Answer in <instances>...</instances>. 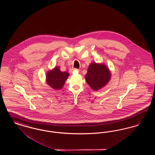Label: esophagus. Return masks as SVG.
Segmentation results:
<instances>
[{"label":"esophagus","instance_id":"34e87169","mask_svg":"<svg viewBox=\"0 0 155 155\" xmlns=\"http://www.w3.org/2000/svg\"><path fill=\"white\" fill-rule=\"evenodd\" d=\"M75 68H71V69H70V72H72V71H73L74 70H75Z\"/></svg>","mask_w":155,"mask_h":155}]
</instances>
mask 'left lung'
Wrapping results in <instances>:
<instances>
[{
  "mask_svg": "<svg viewBox=\"0 0 155 155\" xmlns=\"http://www.w3.org/2000/svg\"><path fill=\"white\" fill-rule=\"evenodd\" d=\"M110 76V71L105 65L92 63L89 66L85 78L91 88L96 91L107 84Z\"/></svg>",
  "mask_w": 155,
  "mask_h": 155,
  "instance_id": "obj_1",
  "label": "left lung"
}]
</instances>
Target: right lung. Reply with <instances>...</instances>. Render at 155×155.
<instances>
[{"mask_svg": "<svg viewBox=\"0 0 155 155\" xmlns=\"http://www.w3.org/2000/svg\"><path fill=\"white\" fill-rule=\"evenodd\" d=\"M69 76L67 72H61L59 67H55L46 74L47 83L53 88L60 89L63 87L65 81Z\"/></svg>", "mask_w": 155, "mask_h": 155, "instance_id": "obj_1", "label": "right lung"}]
</instances>
